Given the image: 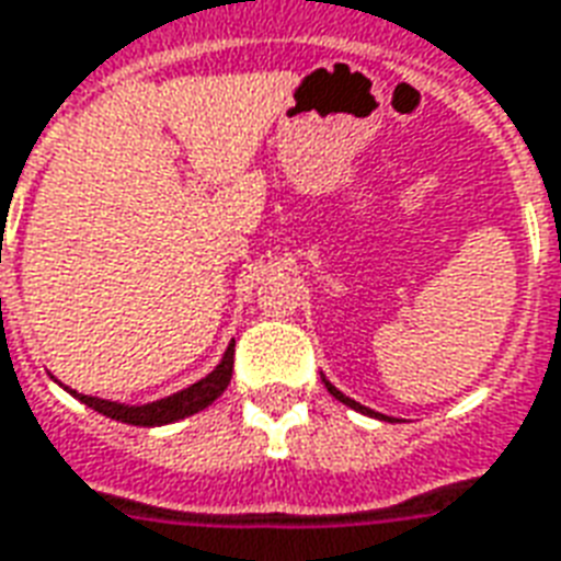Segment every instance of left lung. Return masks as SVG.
<instances>
[{
    "label": "left lung",
    "mask_w": 561,
    "mask_h": 561,
    "mask_svg": "<svg viewBox=\"0 0 561 561\" xmlns=\"http://www.w3.org/2000/svg\"><path fill=\"white\" fill-rule=\"evenodd\" d=\"M321 380H323V386L330 389V396L339 398V401H342V404H347V408H351V410H356V413H365V416L386 419V422H389V416H383V413H377V410L365 408V404H359V401H354V398H351V396H344V392H339V389H335V386L330 383V380H327V377H323V375H321Z\"/></svg>",
    "instance_id": "1"
}]
</instances>
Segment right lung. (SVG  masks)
Listing matches in <instances>:
<instances>
[{"label":"right lung","instance_id":"1","mask_svg":"<svg viewBox=\"0 0 561 561\" xmlns=\"http://www.w3.org/2000/svg\"><path fill=\"white\" fill-rule=\"evenodd\" d=\"M231 371H234V342L228 344L226 354L217 363V368L205 375L202 380H196L193 386L186 389H178L172 396L157 398V401H148V404H124V401H110V398H98V396H82L77 389H70L61 380L56 383L70 392V396L82 401L85 408L98 410L106 419H115V422H124V425H139V428H157V425H172L178 419H186L205 410L207 404H214L222 392H226L228 380H231Z\"/></svg>","mask_w":561,"mask_h":561}]
</instances>
